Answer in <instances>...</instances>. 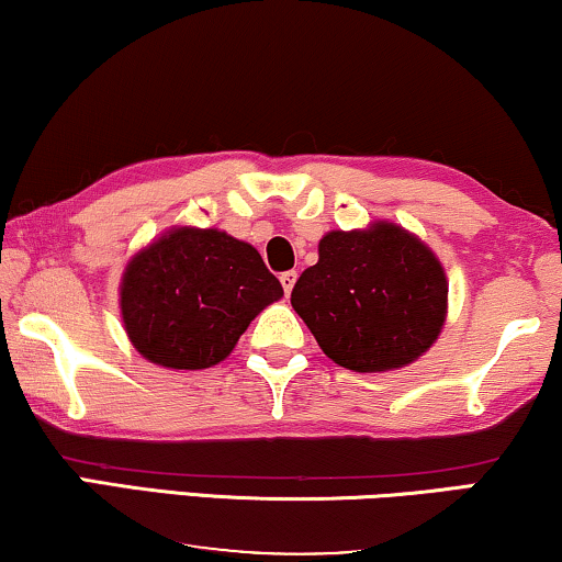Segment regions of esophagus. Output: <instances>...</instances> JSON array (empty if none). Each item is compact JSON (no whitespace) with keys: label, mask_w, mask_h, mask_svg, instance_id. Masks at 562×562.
<instances>
[{"label":"esophagus","mask_w":562,"mask_h":562,"mask_svg":"<svg viewBox=\"0 0 562 562\" xmlns=\"http://www.w3.org/2000/svg\"><path fill=\"white\" fill-rule=\"evenodd\" d=\"M296 271H283L279 279H281V286H283V291H286V296L291 294V289H294V283H296Z\"/></svg>","instance_id":"34e87169"}]
</instances>
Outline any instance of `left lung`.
I'll use <instances>...</instances> for the list:
<instances>
[{"label":"left lung","instance_id":"obj_1","mask_svg":"<svg viewBox=\"0 0 562 562\" xmlns=\"http://www.w3.org/2000/svg\"><path fill=\"white\" fill-rule=\"evenodd\" d=\"M322 352L358 373L396 371L432 348L448 314L442 263L394 222L333 229L291 291Z\"/></svg>","mask_w":562,"mask_h":562}]
</instances>
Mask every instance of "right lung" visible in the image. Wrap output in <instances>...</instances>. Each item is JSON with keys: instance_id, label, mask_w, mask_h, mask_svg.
I'll return each mask as SVG.
<instances>
[{"instance_id": "right-lung-1", "label": "right lung", "mask_w": 562, "mask_h": 562, "mask_svg": "<svg viewBox=\"0 0 562 562\" xmlns=\"http://www.w3.org/2000/svg\"><path fill=\"white\" fill-rule=\"evenodd\" d=\"M283 289L252 245L220 229L173 227L122 273L120 310L135 350L173 371L225 360Z\"/></svg>"}]
</instances>
